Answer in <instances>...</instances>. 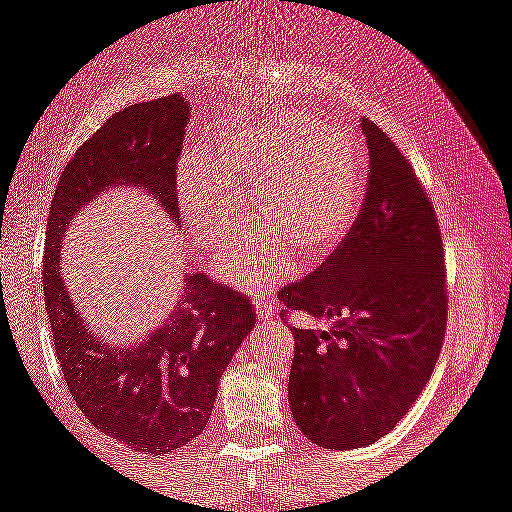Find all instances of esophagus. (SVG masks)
I'll return each mask as SVG.
<instances>
[{
    "mask_svg": "<svg viewBox=\"0 0 512 512\" xmlns=\"http://www.w3.org/2000/svg\"><path fill=\"white\" fill-rule=\"evenodd\" d=\"M253 306H256V314H259L261 321L271 319V294H259L253 299Z\"/></svg>",
    "mask_w": 512,
    "mask_h": 512,
    "instance_id": "1",
    "label": "esophagus"
}]
</instances>
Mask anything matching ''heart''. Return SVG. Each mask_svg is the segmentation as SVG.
I'll return each mask as SVG.
<instances>
[{
    "instance_id": "obj_1",
    "label": "heart",
    "mask_w": 512,
    "mask_h": 512,
    "mask_svg": "<svg viewBox=\"0 0 512 512\" xmlns=\"http://www.w3.org/2000/svg\"><path fill=\"white\" fill-rule=\"evenodd\" d=\"M188 155L178 175L183 218L206 251H228L246 228V193L256 191L253 228L221 261L233 284L256 289L294 259L316 261L357 221L367 186L364 153L347 130L294 115L231 133Z\"/></svg>"
}]
</instances>
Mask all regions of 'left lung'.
I'll list each match as a JSON object with an SVG mask.
<instances>
[{"mask_svg": "<svg viewBox=\"0 0 512 512\" xmlns=\"http://www.w3.org/2000/svg\"><path fill=\"white\" fill-rule=\"evenodd\" d=\"M367 198L352 231L319 271L284 286V314L326 329H294L289 405L304 437L326 450L372 445L425 389L447 329L440 223L410 160L362 120Z\"/></svg>", "mask_w": 512, "mask_h": 512, "instance_id": "8db88e82", "label": "left lung"}]
</instances>
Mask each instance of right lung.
<instances>
[{"label": "right lung", "mask_w": 512, "mask_h": 512, "mask_svg": "<svg viewBox=\"0 0 512 512\" xmlns=\"http://www.w3.org/2000/svg\"><path fill=\"white\" fill-rule=\"evenodd\" d=\"M188 107L180 95L125 107L62 170L47 218L42 286L65 384L87 420L143 455L186 447L208 425L223 369L256 324L251 301L206 274L183 279L178 304L143 342L95 339L67 296L60 241L70 218L115 180L148 188L178 221V155Z\"/></svg>", "instance_id": "right-lung-1"}]
</instances>
